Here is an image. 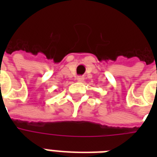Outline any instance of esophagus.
I'll return each mask as SVG.
<instances>
[{"label": "esophagus", "mask_w": 157, "mask_h": 157, "mask_svg": "<svg viewBox=\"0 0 157 157\" xmlns=\"http://www.w3.org/2000/svg\"><path fill=\"white\" fill-rule=\"evenodd\" d=\"M76 81L78 82H82L84 81V76H82V75L77 76V77H76Z\"/></svg>", "instance_id": "obj_1"}]
</instances>
